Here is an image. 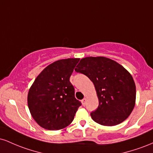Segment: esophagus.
I'll use <instances>...</instances> for the list:
<instances>
[{
	"mask_svg": "<svg viewBox=\"0 0 153 153\" xmlns=\"http://www.w3.org/2000/svg\"><path fill=\"white\" fill-rule=\"evenodd\" d=\"M86 101H87V99H85V98H84V99L82 100L81 102H82V105H83V106H85V104H86Z\"/></svg>",
	"mask_w": 153,
	"mask_h": 153,
	"instance_id": "1",
	"label": "esophagus"
}]
</instances>
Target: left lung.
<instances>
[{
  "label": "left lung",
  "mask_w": 153,
  "mask_h": 153,
  "mask_svg": "<svg viewBox=\"0 0 153 153\" xmlns=\"http://www.w3.org/2000/svg\"><path fill=\"white\" fill-rule=\"evenodd\" d=\"M75 71L86 75L94 84L99 102L91 113L94 122L115 126L130 115L135 105L136 86L124 67L104 57H88L80 59Z\"/></svg>",
  "instance_id": "obj_1"
}]
</instances>
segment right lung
I'll return each instance as SVG.
<instances>
[{
    "mask_svg": "<svg viewBox=\"0 0 153 153\" xmlns=\"http://www.w3.org/2000/svg\"><path fill=\"white\" fill-rule=\"evenodd\" d=\"M78 58L57 60L42 71L28 94L32 117L44 129L58 130L71 124L81 102L75 97L70 77Z\"/></svg>",
    "mask_w": 153,
    "mask_h": 153,
    "instance_id": "add662e5",
    "label": "right lung"
}]
</instances>
